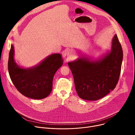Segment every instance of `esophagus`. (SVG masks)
<instances>
[{
  "label": "esophagus",
  "mask_w": 135,
  "mask_h": 135,
  "mask_svg": "<svg viewBox=\"0 0 135 135\" xmlns=\"http://www.w3.org/2000/svg\"><path fill=\"white\" fill-rule=\"evenodd\" d=\"M74 51L72 50H69L66 52V54L69 57L72 56L74 55Z\"/></svg>",
  "instance_id": "1"
}]
</instances>
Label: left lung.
I'll use <instances>...</instances> for the list:
<instances>
[{
	"label": "left lung",
	"mask_w": 135,
	"mask_h": 135,
	"mask_svg": "<svg viewBox=\"0 0 135 135\" xmlns=\"http://www.w3.org/2000/svg\"><path fill=\"white\" fill-rule=\"evenodd\" d=\"M110 52L103 58L90 60L79 58L68 62L79 97L86 100H97L113 90L121 73L123 51L117 35L112 40Z\"/></svg>",
	"instance_id": "obj_1"
}]
</instances>
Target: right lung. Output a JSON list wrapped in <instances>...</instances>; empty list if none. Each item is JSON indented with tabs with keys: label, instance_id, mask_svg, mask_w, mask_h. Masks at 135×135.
I'll use <instances>...</instances> for the list:
<instances>
[{
	"label": "right lung",
	"instance_id": "right-lung-1",
	"mask_svg": "<svg viewBox=\"0 0 135 135\" xmlns=\"http://www.w3.org/2000/svg\"><path fill=\"white\" fill-rule=\"evenodd\" d=\"M14 55V46L12 44L8 69L10 78L16 89L31 99H42L47 97L52 90L53 76L63 64L61 55L51 54L39 65L27 69L17 66Z\"/></svg>",
	"mask_w": 135,
	"mask_h": 135
}]
</instances>
